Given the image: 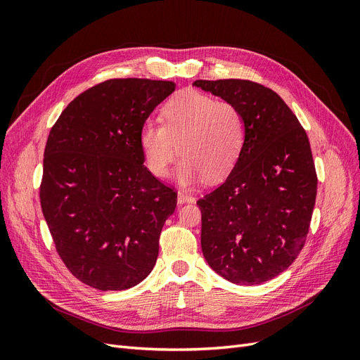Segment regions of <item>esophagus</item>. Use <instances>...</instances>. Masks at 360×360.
Listing matches in <instances>:
<instances>
[{"label": "esophagus", "instance_id": "34e87169", "mask_svg": "<svg viewBox=\"0 0 360 360\" xmlns=\"http://www.w3.org/2000/svg\"><path fill=\"white\" fill-rule=\"evenodd\" d=\"M192 201H193L192 195H189V193H186V192H183V191H179V192H177V202H179V204L192 202Z\"/></svg>", "mask_w": 360, "mask_h": 360}]
</instances>
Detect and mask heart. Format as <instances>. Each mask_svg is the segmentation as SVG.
<instances>
[{
  "label": "heart",
  "mask_w": 360,
  "mask_h": 360,
  "mask_svg": "<svg viewBox=\"0 0 360 360\" xmlns=\"http://www.w3.org/2000/svg\"><path fill=\"white\" fill-rule=\"evenodd\" d=\"M162 122L148 120L141 127L139 144L147 168L165 177L177 153L181 156L176 179L181 184L217 181L230 174L242 155L245 118L230 102L188 90L162 108Z\"/></svg>",
  "instance_id": "1"
}]
</instances>
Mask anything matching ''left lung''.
I'll list each match as a JSON object with an SVG mask.
<instances>
[{
  "label": "left lung",
  "instance_id": "8db88e82",
  "mask_svg": "<svg viewBox=\"0 0 360 360\" xmlns=\"http://www.w3.org/2000/svg\"><path fill=\"white\" fill-rule=\"evenodd\" d=\"M240 110L246 138L230 176L197 201L209 266L237 285L287 270L307 242L317 197L309 139L279 94L246 79L193 82Z\"/></svg>",
  "mask_w": 360,
  "mask_h": 360
}]
</instances>
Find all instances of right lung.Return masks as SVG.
Wrapping results in <instances>:
<instances>
[{
  "label": "right lung",
  "mask_w": 360,
  "mask_h": 360,
  "mask_svg": "<svg viewBox=\"0 0 360 360\" xmlns=\"http://www.w3.org/2000/svg\"><path fill=\"white\" fill-rule=\"evenodd\" d=\"M174 90L171 81L108 79L73 99L49 132L41 212L63 263L96 290L134 287L156 264L177 192L144 165L139 132Z\"/></svg>",
  "instance_id": "add662e5"
}]
</instances>
